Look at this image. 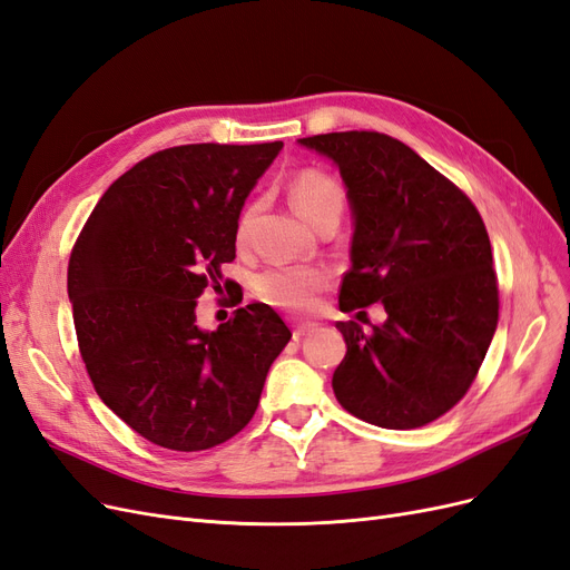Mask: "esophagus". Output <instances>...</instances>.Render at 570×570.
<instances>
[{"mask_svg": "<svg viewBox=\"0 0 570 570\" xmlns=\"http://www.w3.org/2000/svg\"><path fill=\"white\" fill-rule=\"evenodd\" d=\"M314 331H316V323H299L292 335H295V340H302L306 335H312Z\"/></svg>", "mask_w": 570, "mask_h": 570, "instance_id": "esophagus-1", "label": "esophagus"}]
</instances>
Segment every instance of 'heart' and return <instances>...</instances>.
Returning a JSON list of instances; mask_svg holds the SVG:
<instances>
[{"mask_svg": "<svg viewBox=\"0 0 570 570\" xmlns=\"http://www.w3.org/2000/svg\"><path fill=\"white\" fill-rule=\"evenodd\" d=\"M289 202L295 212L316 226L318 220L327 216H342L344 209V189L333 178L316 168H306L292 180L289 185ZM254 206L245 209L239 216L235 228V243L245 245L249 237V226L254 218ZM327 287V273L314 266H285V268H271L258 275L256 292L258 297L268 304L287 308V312H306L316 302L318 292Z\"/></svg>", "mask_w": 570, "mask_h": 570, "instance_id": "obj_1", "label": "heart"}]
</instances>
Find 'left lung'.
Returning a JSON list of instances; mask_svg holds the SVG:
<instances>
[{"instance_id": "left-lung-1", "label": "left lung", "mask_w": 570, "mask_h": 570, "mask_svg": "<svg viewBox=\"0 0 570 570\" xmlns=\"http://www.w3.org/2000/svg\"><path fill=\"white\" fill-rule=\"evenodd\" d=\"M333 159L354 214L344 314L381 302L383 325L337 321L347 354L333 373L352 416L411 430L473 385L499 318L492 247L473 202L416 151L375 130L302 137Z\"/></svg>"}]
</instances>
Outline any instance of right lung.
I'll use <instances>...</instances> for the list:
<instances>
[{
	"instance_id": "obj_1",
	"label": "right lung",
	"mask_w": 570,
	"mask_h": 570,
	"mask_svg": "<svg viewBox=\"0 0 570 570\" xmlns=\"http://www.w3.org/2000/svg\"><path fill=\"white\" fill-rule=\"evenodd\" d=\"M281 149L204 142L151 154L101 195L68 258L95 392L166 450L202 452L235 438L292 337L268 304L239 306L214 333L195 316L202 292L220 287L239 212Z\"/></svg>"
}]
</instances>
